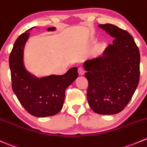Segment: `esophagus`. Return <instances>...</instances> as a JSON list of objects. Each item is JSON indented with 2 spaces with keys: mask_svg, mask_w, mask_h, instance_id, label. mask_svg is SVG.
I'll return each instance as SVG.
<instances>
[{
  "mask_svg": "<svg viewBox=\"0 0 147 147\" xmlns=\"http://www.w3.org/2000/svg\"><path fill=\"white\" fill-rule=\"evenodd\" d=\"M85 72V69H84V67H80L78 68V73H79L80 75H84Z\"/></svg>",
  "mask_w": 147,
  "mask_h": 147,
  "instance_id": "1",
  "label": "esophagus"
}]
</instances>
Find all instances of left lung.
<instances>
[{
    "instance_id": "8db88e82",
    "label": "left lung",
    "mask_w": 147,
    "mask_h": 147,
    "mask_svg": "<svg viewBox=\"0 0 147 147\" xmlns=\"http://www.w3.org/2000/svg\"><path fill=\"white\" fill-rule=\"evenodd\" d=\"M114 38L102 57L84 63L87 98L95 113H119L131 99L140 77V53L132 36L113 24H100Z\"/></svg>"
}]
</instances>
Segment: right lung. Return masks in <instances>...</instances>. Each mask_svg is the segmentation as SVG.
Masks as SVG:
<instances>
[{"label":"right lung","mask_w":147,"mask_h":147,"mask_svg":"<svg viewBox=\"0 0 147 147\" xmlns=\"http://www.w3.org/2000/svg\"><path fill=\"white\" fill-rule=\"evenodd\" d=\"M27 30L14 43L9 56L12 90L27 112L36 117L56 115L63 107L65 90L78 78V68L72 67L62 75L37 78L25 69L24 48L30 33ZM54 31L55 27L48 28Z\"/></svg>","instance_id":"right-lung-1"}]
</instances>
